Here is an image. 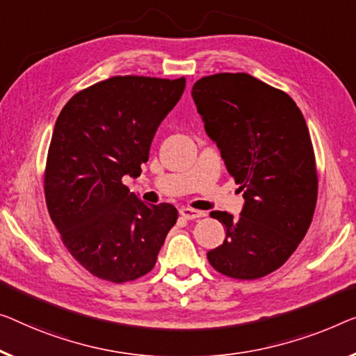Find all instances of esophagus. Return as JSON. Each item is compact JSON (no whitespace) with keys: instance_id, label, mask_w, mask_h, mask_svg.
<instances>
[{"instance_id":"1","label":"esophagus","mask_w":356,"mask_h":356,"mask_svg":"<svg viewBox=\"0 0 356 356\" xmlns=\"http://www.w3.org/2000/svg\"><path fill=\"white\" fill-rule=\"evenodd\" d=\"M180 216L184 217V219H187V220H192V219H198V217H203V216H206V212L204 211H198V209H192V208H180Z\"/></svg>"}]
</instances>
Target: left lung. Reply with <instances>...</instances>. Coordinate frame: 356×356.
Returning a JSON list of instances; mask_svg holds the SVG:
<instances>
[{
    "label": "left lung",
    "mask_w": 356,
    "mask_h": 356,
    "mask_svg": "<svg viewBox=\"0 0 356 356\" xmlns=\"http://www.w3.org/2000/svg\"><path fill=\"white\" fill-rule=\"evenodd\" d=\"M192 97L245 198L238 217L211 212L227 232L208 261L230 278L265 277L288 261L314 217L318 179L304 115L288 94L248 73L201 78Z\"/></svg>",
    "instance_id": "8db88e82"
}]
</instances>
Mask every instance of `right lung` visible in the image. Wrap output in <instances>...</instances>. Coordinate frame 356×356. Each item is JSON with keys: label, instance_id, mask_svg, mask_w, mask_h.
<instances>
[{"label": "right lung", "instance_id": "1", "mask_svg": "<svg viewBox=\"0 0 356 356\" xmlns=\"http://www.w3.org/2000/svg\"><path fill=\"white\" fill-rule=\"evenodd\" d=\"M185 78L113 76L68 100L47 153L44 193L65 248L88 272L123 283L155 267L177 219L172 204H147L123 184L139 177L158 126Z\"/></svg>", "mask_w": 356, "mask_h": 356}]
</instances>
